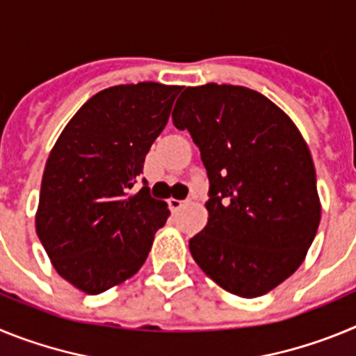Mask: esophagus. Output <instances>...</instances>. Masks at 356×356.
Wrapping results in <instances>:
<instances>
[{
	"mask_svg": "<svg viewBox=\"0 0 356 356\" xmlns=\"http://www.w3.org/2000/svg\"><path fill=\"white\" fill-rule=\"evenodd\" d=\"M185 203H187V201H184V200H175V197H171V200H169V207H171V210H180L181 207L185 205Z\"/></svg>",
	"mask_w": 356,
	"mask_h": 356,
	"instance_id": "obj_1",
	"label": "esophagus"
}]
</instances>
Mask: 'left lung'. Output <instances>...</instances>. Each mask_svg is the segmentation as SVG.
Returning a JSON list of instances; mask_svg holds the SVG:
<instances>
[{"instance_id":"1","label":"left lung","mask_w":356,"mask_h":356,"mask_svg":"<svg viewBox=\"0 0 356 356\" xmlns=\"http://www.w3.org/2000/svg\"><path fill=\"white\" fill-rule=\"evenodd\" d=\"M172 122L200 147L209 222L188 241L219 287L259 298L303 264L321 221L316 168L292 119L241 85L187 87Z\"/></svg>"}]
</instances>
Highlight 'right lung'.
Returning <instances> with one entry per match:
<instances>
[{
    "label": "right lung",
    "mask_w": 356,
    "mask_h": 356,
    "mask_svg": "<svg viewBox=\"0 0 356 356\" xmlns=\"http://www.w3.org/2000/svg\"><path fill=\"white\" fill-rule=\"evenodd\" d=\"M181 87L155 81L94 94L56 139L44 168L35 229L55 271L99 294L146 262L168 205L130 193Z\"/></svg>",
    "instance_id": "1"
}]
</instances>
